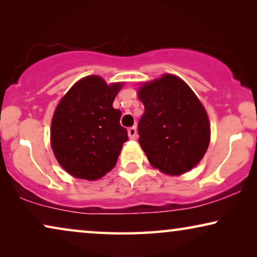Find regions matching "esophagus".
Instances as JSON below:
<instances>
[{"mask_svg":"<svg viewBox=\"0 0 257 257\" xmlns=\"http://www.w3.org/2000/svg\"><path fill=\"white\" fill-rule=\"evenodd\" d=\"M127 132H128L130 139L135 140V139L137 138V127H136V126H133V127H130V128L127 130Z\"/></svg>","mask_w":257,"mask_h":257,"instance_id":"1","label":"esophagus"}]
</instances>
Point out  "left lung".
Returning a JSON list of instances; mask_svg holds the SVG:
<instances>
[{
    "instance_id": "left-lung-1",
    "label": "left lung",
    "mask_w": 257,
    "mask_h": 257,
    "mask_svg": "<svg viewBox=\"0 0 257 257\" xmlns=\"http://www.w3.org/2000/svg\"><path fill=\"white\" fill-rule=\"evenodd\" d=\"M137 94L145 106L139 144L150 164L172 177L194 168L209 146L210 124L193 90L180 77L164 73L140 83Z\"/></svg>"
}]
</instances>
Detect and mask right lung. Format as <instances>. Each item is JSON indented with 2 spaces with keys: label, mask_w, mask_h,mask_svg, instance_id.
I'll return each mask as SVG.
<instances>
[{
  "label": "right lung",
  "mask_w": 257,
  "mask_h": 257,
  "mask_svg": "<svg viewBox=\"0 0 257 257\" xmlns=\"http://www.w3.org/2000/svg\"><path fill=\"white\" fill-rule=\"evenodd\" d=\"M124 83L107 84L100 76L79 79L55 108L50 143L63 170L77 179L98 180L117 164L127 131L121 112L112 106Z\"/></svg>",
  "instance_id": "obj_1"
}]
</instances>
